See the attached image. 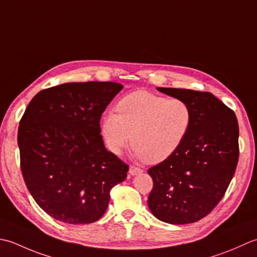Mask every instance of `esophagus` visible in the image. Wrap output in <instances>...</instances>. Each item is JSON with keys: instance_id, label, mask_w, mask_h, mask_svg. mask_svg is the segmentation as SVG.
I'll use <instances>...</instances> for the list:
<instances>
[{"instance_id": "34e87169", "label": "esophagus", "mask_w": 257, "mask_h": 257, "mask_svg": "<svg viewBox=\"0 0 257 257\" xmlns=\"http://www.w3.org/2000/svg\"><path fill=\"white\" fill-rule=\"evenodd\" d=\"M143 170L140 169V167H136L134 165H131L130 166V174L131 175H138L140 173H142Z\"/></svg>"}]
</instances>
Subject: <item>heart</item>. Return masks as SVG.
<instances>
[{
  "label": "heart",
  "instance_id": "1",
  "mask_svg": "<svg viewBox=\"0 0 257 257\" xmlns=\"http://www.w3.org/2000/svg\"><path fill=\"white\" fill-rule=\"evenodd\" d=\"M116 111L102 118V135L108 149L119 154L132 139L135 155L149 163H160L174 154L193 121L192 109L183 99L145 91L123 97Z\"/></svg>",
  "mask_w": 257,
  "mask_h": 257
}]
</instances>
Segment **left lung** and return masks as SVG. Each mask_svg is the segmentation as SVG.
I'll list each match as a JSON object with an SVG mask.
<instances>
[{"instance_id":"obj_1","label":"left lung","mask_w":257,"mask_h":257,"mask_svg":"<svg viewBox=\"0 0 257 257\" xmlns=\"http://www.w3.org/2000/svg\"><path fill=\"white\" fill-rule=\"evenodd\" d=\"M190 105L193 121L174 154L148 171L153 180L148 205L169 224L200 221L222 200L238 162L236 115L209 92L158 87Z\"/></svg>"}]
</instances>
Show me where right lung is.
<instances>
[{
    "label": "right lung",
    "instance_id": "1",
    "mask_svg": "<svg viewBox=\"0 0 257 257\" xmlns=\"http://www.w3.org/2000/svg\"><path fill=\"white\" fill-rule=\"evenodd\" d=\"M123 88L114 82L64 83L39 92L20 121L21 171L31 195L50 216L90 224L105 213L109 191L128 165L108 152L102 113Z\"/></svg>",
    "mask_w": 257,
    "mask_h": 257
}]
</instances>
